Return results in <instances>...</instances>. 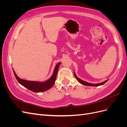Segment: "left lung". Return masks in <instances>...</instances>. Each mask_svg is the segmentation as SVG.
<instances>
[{
	"instance_id": "8db88e82",
	"label": "left lung",
	"mask_w": 127,
	"mask_h": 127,
	"mask_svg": "<svg viewBox=\"0 0 127 127\" xmlns=\"http://www.w3.org/2000/svg\"><path fill=\"white\" fill-rule=\"evenodd\" d=\"M74 75H75V78H76V79L78 80V81L81 84H82L83 85H86V86H99V85H103L104 84H105L107 80H105V81L101 83H99V84H91V83H87V82H86L85 81H84V80H82V79H79V78H78L76 76V74L74 73Z\"/></svg>"
}]
</instances>
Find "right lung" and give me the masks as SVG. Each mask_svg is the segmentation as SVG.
Segmentation results:
<instances>
[{
  "instance_id": "right-lung-1",
  "label": "right lung",
  "mask_w": 127,
  "mask_h": 127,
  "mask_svg": "<svg viewBox=\"0 0 127 127\" xmlns=\"http://www.w3.org/2000/svg\"><path fill=\"white\" fill-rule=\"evenodd\" d=\"M60 63H58L56 66V67L54 69V72H53L51 77L44 82L29 81V80L22 79L19 78L16 75V73H15L14 70L13 72L17 81L22 85L33 92H36V93H37V92H42L49 90L53 85V84H55L56 79L58 70Z\"/></svg>"
}]
</instances>
